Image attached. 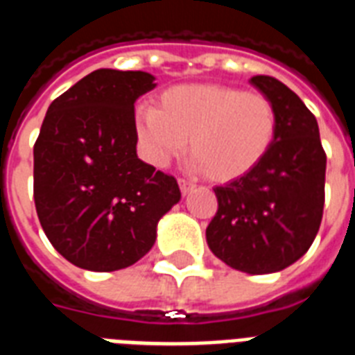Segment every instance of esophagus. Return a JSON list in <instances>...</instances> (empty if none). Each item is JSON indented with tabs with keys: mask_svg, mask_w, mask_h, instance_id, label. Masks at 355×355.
<instances>
[{
	"mask_svg": "<svg viewBox=\"0 0 355 355\" xmlns=\"http://www.w3.org/2000/svg\"><path fill=\"white\" fill-rule=\"evenodd\" d=\"M194 187H196L194 181H191V180H180V189H181V192H183V196L189 194V192H191L192 189H194Z\"/></svg>",
	"mask_w": 355,
	"mask_h": 355,
	"instance_id": "obj_1",
	"label": "esophagus"
}]
</instances>
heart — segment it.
<instances>
[{
	"label": "heart",
	"mask_w": 355,
	"mask_h": 355,
	"mask_svg": "<svg viewBox=\"0 0 355 355\" xmlns=\"http://www.w3.org/2000/svg\"><path fill=\"white\" fill-rule=\"evenodd\" d=\"M135 133L143 154L164 166L185 150L198 168L214 181H232L249 174L273 144L277 112L258 92L220 84L168 87L157 107H139Z\"/></svg>",
	"instance_id": "1"
}]
</instances>
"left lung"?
<instances>
[{
    "mask_svg": "<svg viewBox=\"0 0 355 355\" xmlns=\"http://www.w3.org/2000/svg\"><path fill=\"white\" fill-rule=\"evenodd\" d=\"M251 84L273 102L277 133L257 168L216 187V216L207 243L229 268L249 275L277 273L310 249L324 207L326 154L313 113L273 76Z\"/></svg>",
    "mask_w": 355,
    "mask_h": 355,
    "instance_id": "left-lung-1",
    "label": "left lung"
}]
</instances>
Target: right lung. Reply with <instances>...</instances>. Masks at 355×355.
<instances>
[{"label":"right lung","mask_w":355,"mask_h":355,"mask_svg":"<svg viewBox=\"0 0 355 355\" xmlns=\"http://www.w3.org/2000/svg\"><path fill=\"white\" fill-rule=\"evenodd\" d=\"M144 71L97 69L51 102L34 144V203L53 248L76 268L117 271L155 243L181 200L172 175L137 157L135 101Z\"/></svg>","instance_id":"right-lung-1"}]
</instances>
